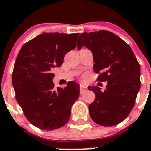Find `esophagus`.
<instances>
[{
	"label": "esophagus",
	"instance_id": "obj_1",
	"mask_svg": "<svg viewBox=\"0 0 151 151\" xmlns=\"http://www.w3.org/2000/svg\"><path fill=\"white\" fill-rule=\"evenodd\" d=\"M87 90V87L83 85H80V93H83L85 91H86Z\"/></svg>",
	"mask_w": 151,
	"mask_h": 151
}]
</instances>
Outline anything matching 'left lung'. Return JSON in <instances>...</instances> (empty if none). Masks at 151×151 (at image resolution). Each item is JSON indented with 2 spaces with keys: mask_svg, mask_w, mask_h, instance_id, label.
Returning <instances> with one entry per match:
<instances>
[{
  "mask_svg": "<svg viewBox=\"0 0 151 151\" xmlns=\"http://www.w3.org/2000/svg\"><path fill=\"white\" fill-rule=\"evenodd\" d=\"M85 47L93 57V70L100 73L98 81L107 82L101 91L88 87L96 99L89 105L90 116L97 124L112 126L122 122L132 111L140 89V66L133 51L123 39L107 30L83 33L77 49Z\"/></svg>",
  "mask_w": 151,
  "mask_h": 151,
  "instance_id": "obj_1",
  "label": "left lung"
}]
</instances>
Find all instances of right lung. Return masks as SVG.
<instances>
[{
	"label": "right lung",
	"instance_id": "1",
	"mask_svg": "<svg viewBox=\"0 0 151 151\" xmlns=\"http://www.w3.org/2000/svg\"><path fill=\"white\" fill-rule=\"evenodd\" d=\"M78 36L43 33L25 44L17 57L12 74L17 101L27 119L42 130H54L67 123L80 95V85L73 81L55 91L51 71L76 48Z\"/></svg>",
	"mask_w": 151,
	"mask_h": 151
}]
</instances>
